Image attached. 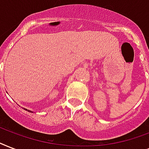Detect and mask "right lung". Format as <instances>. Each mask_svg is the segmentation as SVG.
Returning a JSON list of instances; mask_svg holds the SVG:
<instances>
[{
    "mask_svg": "<svg viewBox=\"0 0 149 149\" xmlns=\"http://www.w3.org/2000/svg\"><path fill=\"white\" fill-rule=\"evenodd\" d=\"M25 110H26V109H25ZM27 111H29V112H31V111H29V110H27Z\"/></svg>",
    "mask_w": 149,
    "mask_h": 149,
    "instance_id": "1",
    "label": "right lung"
}]
</instances>
